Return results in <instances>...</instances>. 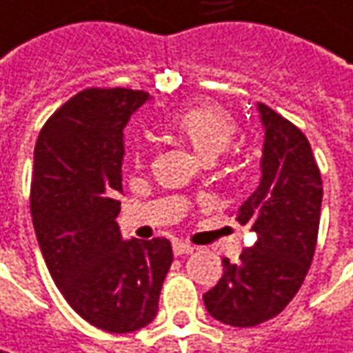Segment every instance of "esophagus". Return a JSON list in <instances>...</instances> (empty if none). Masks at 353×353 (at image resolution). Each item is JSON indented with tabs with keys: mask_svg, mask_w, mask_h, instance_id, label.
I'll list each match as a JSON object with an SVG mask.
<instances>
[{
	"mask_svg": "<svg viewBox=\"0 0 353 353\" xmlns=\"http://www.w3.org/2000/svg\"><path fill=\"white\" fill-rule=\"evenodd\" d=\"M174 254L176 256H190L192 252H194V245H190V243H183V241H174Z\"/></svg>",
	"mask_w": 353,
	"mask_h": 353,
	"instance_id": "esophagus-1",
	"label": "esophagus"
}]
</instances>
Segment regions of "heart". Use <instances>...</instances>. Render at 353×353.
Masks as SVG:
<instances>
[{
  "mask_svg": "<svg viewBox=\"0 0 353 353\" xmlns=\"http://www.w3.org/2000/svg\"><path fill=\"white\" fill-rule=\"evenodd\" d=\"M170 128L201 161L221 156L236 134L234 119L216 103H197L179 112Z\"/></svg>",
  "mask_w": 353,
  "mask_h": 353,
  "instance_id": "1",
  "label": "heart"
}]
</instances>
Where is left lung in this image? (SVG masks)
Listing matches in <instances>:
<instances>
[{"instance_id":"8db88e82","label":"left lung","mask_w":353,"mask_h":353,"mask_svg":"<svg viewBox=\"0 0 353 353\" xmlns=\"http://www.w3.org/2000/svg\"><path fill=\"white\" fill-rule=\"evenodd\" d=\"M256 108L263 128L261 177L236 219L258 239L238 263L223 258L221 278L203 294L208 314L234 327L278 316L298 294L316 252L323 196L305 135L268 105Z\"/></svg>"}]
</instances>
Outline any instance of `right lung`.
<instances>
[{
	"label": "right lung",
	"mask_w": 353,
	"mask_h": 353,
	"mask_svg": "<svg viewBox=\"0 0 353 353\" xmlns=\"http://www.w3.org/2000/svg\"><path fill=\"white\" fill-rule=\"evenodd\" d=\"M150 101L134 90H85L48 119L33 152L32 219L63 298L92 325L130 334L157 316L174 261L165 238L123 239V128Z\"/></svg>",
	"instance_id": "obj_1"
}]
</instances>
